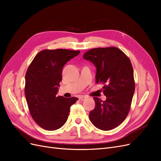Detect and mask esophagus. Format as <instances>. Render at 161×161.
<instances>
[{
	"mask_svg": "<svg viewBox=\"0 0 161 161\" xmlns=\"http://www.w3.org/2000/svg\"><path fill=\"white\" fill-rule=\"evenodd\" d=\"M79 99L80 101H84L86 99V97L84 96H80V97H79Z\"/></svg>",
	"mask_w": 161,
	"mask_h": 161,
	"instance_id": "34e87169",
	"label": "esophagus"
}]
</instances>
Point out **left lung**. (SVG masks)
I'll list each match as a JSON object with an SVG mask.
<instances>
[{"instance_id": "left-lung-1", "label": "left lung", "mask_w": 161, "mask_h": 161, "mask_svg": "<svg viewBox=\"0 0 161 161\" xmlns=\"http://www.w3.org/2000/svg\"><path fill=\"white\" fill-rule=\"evenodd\" d=\"M84 59L97 68L96 83H101L106 100L93 97L95 107L89 119L96 128L108 131L118 127L127 117L135 91L134 70L129 58L115 47L87 51Z\"/></svg>"}]
</instances>
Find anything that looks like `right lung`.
I'll return each mask as SVG.
<instances>
[{"instance_id":"obj_1","label":"right lung","mask_w":161,"mask_h":161,"mask_svg":"<svg viewBox=\"0 0 161 161\" xmlns=\"http://www.w3.org/2000/svg\"><path fill=\"white\" fill-rule=\"evenodd\" d=\"M80 51L43 50L29 66L25 75V95L33 120L41 128L53 131L67 121L71 105L79 99L57 97L64 66Z\"/></svg>"}]
</instances>
